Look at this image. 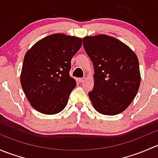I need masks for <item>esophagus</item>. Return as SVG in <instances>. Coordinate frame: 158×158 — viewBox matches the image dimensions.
<instances>
[{"mask_svg": "<svg viewBox=\"0 0 158 158\" xmlns=\"http://www.w3.org/2000/svg\"><path fill=\"white\" fill-rule=\"evenodd\" d=\"M78 80H79V82H84L85 79H83V78H79V79H78Z\"/></svg>", "mask_w": 158, "mask_h": 158, "instance_id": "obj_1", "label": "esophagus"}]
</instances>
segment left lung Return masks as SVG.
I'll return each mask as SVG.
<instances>
[{
	"instance_id": "left-lung-1",
	"label": "left lung",
	"mask_w": 158,
	"mask_h": 158,
	"mask_svg": "<svg viewBox=\"0 0 158 158\" xmlns=\"http://www.w3.org/2000/svg\"><path fill=\"white\" fill-rule=\"evenodd\" d=\"M94 66V87L89 96L94 109L114 115L125 111L138 93L141 82L136 54L126 44L105 34L82 39Z\"/></svg>"
}]
</instances>
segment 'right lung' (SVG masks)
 Segmentation results:
<instances>
[{"instance_id": "add662e5", "label": "right lung", "mask_w": 158, "mask_h": 158, "mask_svg": "<svg viewBox=\"0 0 158 158\" xmlns=\"http://www.w3.org/2000/svg\"><path fill=\"white\" fill-rule=\"evenodd\" d=\"M82 43L81 38L55 33L38 41L25 54L20 83L36 111L54 114L66 107L76 85L69 76L71 60Z\"/></svg>"}]
</instances>
